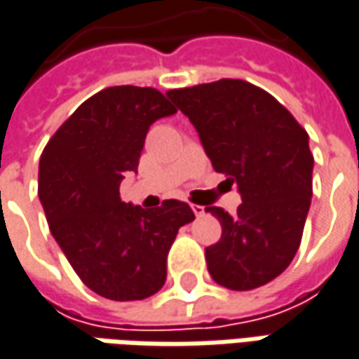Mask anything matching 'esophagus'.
<instances>
[{"label":"esophagus","mask_w":359,"mask_h":359,"mask_svg":"<svg viewBox=\"0 0 359 359\" xmlns=\"http://www.w3.org/2000/svg\"><path fill=\"white\" fill-rule=\"evenodd\" d=\"M192 212H194V217H203L204 206H201V204H192Z\"/></svg>","instance_id":"obj_1"}]
</instances>
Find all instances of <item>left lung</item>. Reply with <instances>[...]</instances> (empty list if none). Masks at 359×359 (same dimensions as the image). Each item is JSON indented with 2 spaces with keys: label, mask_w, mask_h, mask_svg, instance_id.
Masks as SVG:
<instances>
[{
  "label": "left lung",
  "mask_w": 359,
  "mask_h": 359,
  "mask_svg": "<svg viewBox=\"0 0 359 359\" xmlns=\"http://www.w3.org/2000/svg\"><path fill=\"white\" fill-rule=\"evenodd\" d=\"M167 97L189 117L217 172L236 182V215L218 206L222 236L206 248L212 280L254 290L280 276L298 252L312 198L314 156L308 133L270 93L241 79H220Z\"/></svg>",
  "instance_id": "left-lung-1"
}]
</instances>
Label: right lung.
Returning <instances> with one entry per match:
<instances>
[{
  "instance_id": "obj_1",
  "label": "right lung",
  "mask_w": 359,
  "mask_h": 359,
  "mask_svg": "<svg viewBox=\"0 0 359 359\" xmlns=\"http://www.w3.org/2000/svg\"><path fill=\"white\" fill-rule=\"evenodd\" d=\"M175 113L153 87H109L79 105L39 161L49 230L83 284L109 300L161 290L177 232L194 220L191 206L175 198L142 208L118 196L125 175L137 172L151 125Z\"/></svg>"
}]
</instances>
